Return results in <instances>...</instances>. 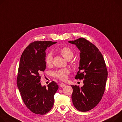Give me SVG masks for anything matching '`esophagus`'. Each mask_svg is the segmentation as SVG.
Segmentation results:
<instances>
[{"label":"esophagus","mask_w":122,"mask_h":122,"mask_svg":"<svg viewBox=\"0 0 122 122\" xmlns=\"http://www.w3.org/2000/svg\"><path fill=\"white\" fill-rule=\"evenodd\" d=\"M59 86H60V87L63 88V87H65V86H66V84H64V83H60V84H59Z\"/></svg>","instance_id":"1"}]
</instances>
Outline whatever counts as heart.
Instances as JSON below:
<instances>
[{
    "mask_svg": "<svg viewBox=\"0 0 122 122\" xmlns=\"http://www.w3.org/2000/svg\"><path fill=\"white\" fill-rule=\"evenodd\" d=\"M60 53L63 56V57L67 60H70L74 56V52L69 47H64L62 48L59 51ZM52 53L48 52L45 57V62L47 65H50L52 62ZM69 73V71L67 69H60L55 71L53 75L58 79L62 80H66L67 78V75Z\"/></svg>",
    "mask_w": 122,
    "mask_h": 122,
    "instance_id": "1",
    "label": "heart"
}]
</instances>
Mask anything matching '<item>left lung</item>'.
<instances>
[{"label":"left lung","mask_w":122,"mask_h":122,"mask_svg":"<svg viewBox=\"0 0 122 122\" xmlns=\"http://www.w3.org/2000/svg\"><path fill=\"white\" fill-rule=\"evenodd\" d=\"M69 43L80 50L79 71L76 79H83L84 85H71V99L74 107L79 111L86 112L94 108L102 99L107 78V70L103 57L99 49L84 38Z\"/></svg>","instance_id":"left-lung-1"}]
</instances>
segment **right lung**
<instances>
[{"label": "right lung", "instance_id": "right-lung-1", "mask_svg": "<svg viewBox=\"0 0 122 122\" xmlns=\"http://www.w3.org/2000/svg\"><path fill=\"white\" fill-rule=\"evenodd\" d=\"M55 43L51 41L32 42L24 50L20 57L17 86L24 103L37 114H45L51 109L54 96L58 89L54 81L48 84L47 88L40 82V75L46 68L45 51Z\"/></svg>", "mask_w": 122, "mask_h": 122}]
</instances>
